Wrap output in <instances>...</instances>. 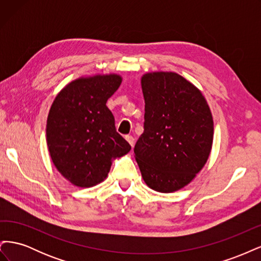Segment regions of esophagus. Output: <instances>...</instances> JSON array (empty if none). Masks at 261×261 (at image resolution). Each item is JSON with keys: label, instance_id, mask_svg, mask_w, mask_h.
I'll return each instance as SVG.
<instances>
[{"label": "esophagus", "instance_id": "esophagus-1", "mask_svg": "<svg viewBox=\"0 0 261 261\" xmlns=\"http://www.w3.org/2000/svg\"><path fill=\"white\" fill-rule=\"evenodd\" d=\"M125 138H126V140L128 141L129 145H130L132 147H134V145H135V139H134V137L130 136V135H127V136H125Z\"/></svg>", "mask_w": 261, "mask_h": 261}]
</instances>
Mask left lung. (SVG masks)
Instances as JSON below:
<instances>
[{
	"label": "left lung",
	"instance_id": "1",
	"mask_svg": "<svg viewBox=\"0 0 261 261\" xmlns=\"http://www.w3.org/2000/svg\"><path fill=\"white\" fill-rule=\"evenodd\" d=\"M144 133L134 148L145 183L173 193L191 183L206 164L212 147L213 120L201 91L173 72L141 77Z\"/></svg>",
	"mask_w": 261,
	"mask_h": 261
}]
</instances>
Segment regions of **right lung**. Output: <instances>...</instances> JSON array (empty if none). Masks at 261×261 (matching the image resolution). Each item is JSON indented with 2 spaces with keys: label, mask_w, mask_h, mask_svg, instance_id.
Here are the masks:
<instances>
[{
  "label": "right lung",
  "mask_w": 261,
  "mask_h": 261,
  "mask_svg": "<svg viewBox=\"0 0 261 261\" xmlns=\"http://www.w3.org/2000/svg\"><path fill=\"white\" fill-rule=\"evenodd\" d=\"M121 83L116 74L81 77L65 86L51 106L49 152L55 168L75 186L97 185L108 176L112 160L129 152L107 107Z\"/></svg>",
  "instance_id": "add662e5"
}]
</instances>
